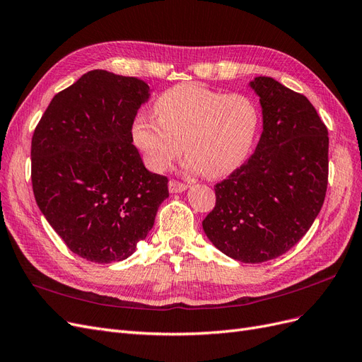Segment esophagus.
Instances as JSON below:
<instances>
[{
    "mask_svg": "<svg viewBox=\"0 0 362 362\" xmlns=\"http://www.w3.org/2000/svg\"><path fill=\"white\" fill-rule=\"evenodd\" d=\"M187 190V185L177 181V180H170L169 181V192L170 193H181V192H185Z\"/></svg>",
    "mask_w": 362,
    "mask_h": 362,
    "instance_id": "34e87169",
    "label": "esophagus"
}]
</instances>
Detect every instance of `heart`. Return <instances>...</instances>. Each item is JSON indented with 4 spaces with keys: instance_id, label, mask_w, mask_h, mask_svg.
<instances>
[{
    "instance_id": "obj_1",
    "label": "heart",
    "mask_w": 362,
    "mask_h": 362,
    "mask_svg": "<svg viewBox=\"0 0 362 362\" xmlns=\"http://www.w3.org/2000/svg\"><path fill=\"white\" fill-rule=\"evenodd\" d=\"M156 116L136 115L134 145L152 170H166L184 148L187 166L208 178L234 172L247 158L259 127L257 104L242 93H223L187 83L166 90Z\"/></svg>"
}]
</instances>
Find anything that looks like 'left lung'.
Returning a JSON list of instances; mask_svg holds the SVG:
<instances>
[{"label":"left lung","instance_id":"left-lung-1","mask_svg":"<svg viewBox=\"0 0 362 362\" xmlns=\"http://www.w3.org/2000/svg\"><path fill=\"white\" fill-rule=\"evenodd\" d=\"M262 133L250 158L217 182L202 228L225 255L264 262L290 250L319 216L327 187V128L306 96L270 76L249 83Z\"/></svg>","mask_w":362,"mask_h":362}]
</instances>
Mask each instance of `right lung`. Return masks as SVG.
Returning <instances> with one entry per match:
<instances>
[{
    "label": "right lung",
    "mask_w": 362,
    "mask_h": 362,
    "mask_svg": "<svg viewBox=\"0 0 362 362\" xmlns=\"http://www.w3.org/2000/svg\"><path fill=\"white\" fill-rule=\"evenodd\" d=\"M149 96L145 81L95 69L52 98L33 134L37 206L87 261L133 255L169 196L168 178L145 168L131 134Z\"/></svg>",
    "instance_id": "add662e5"
}]
</instances>
